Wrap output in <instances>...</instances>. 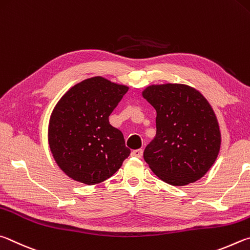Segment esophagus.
<instances>
[{
    "label": "esophagus",
    "mask_w": 250,
    "mask_h": 250,
    "mask_svg": "<svg viewBox=\"0 0 250 250\" xmlns=\"http://www.w3.org/2000/svg\"><path fill=\"white\" fill-rule=\"evenodd\" d=\"M143 156V149H136L132 151V157H136V158H142Z\"/></svg>",
    "instance_id": "1"
}]
</instances>
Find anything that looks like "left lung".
Masks as SVG:
<instances>
[{
  "mask_svg": "<svg viewBox=\"0 0 250 250\" xmlns=\"http://www.w3.org/2000/svg\"><path fill=\"white\" fill-rule=\"evenodd\" d=\"M156 109V136L144 151L151 171L166 183L183 187L200 180L216 161L221 130L203 94L180 83L148 85L142 92Z\"/></svg>",
  "mask_w": 250,
  "mask_h": 250,
  "instance_id": "1",
  "label": "left lung"
}]
</instances>
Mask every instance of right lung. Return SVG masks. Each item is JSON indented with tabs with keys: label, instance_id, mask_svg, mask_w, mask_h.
Instances as JSON below:
<instances>
[{
	"label": "right lung",
	"instance_id": "add662e5",
	"mask_svg": "<svg viewBox=\"0 0 250 250\" xmlns=\"http://www.w3.org/2000/svg\"><path fill=\"white\" fill-rule=\"evenodd\" d=\"M128 86L103 77L77 83L57 102L48 125V144L58 167L87 186L111 178L130 154L108 116Z\"/></svg>",
	"mask_w": 250,
	"mask_h": 250
}]
</instances>
